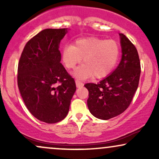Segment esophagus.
Here are the masks:
<instances>
[{
    "instance_id": "obj_1",
    "label": "esophagus",
    "mask_w": 159,
    "mask_h": 159,
    "mask_svg": "<svg viewBox=\"0 0 159 159\" xmlns=\"http://www.w3.org/2000/svg\"><path fill=\"white\" fill-rule=\"evenodd\" d=\"M75 83H76V87H81L84 86V84L82 83L81 81H80L79 80H76Z\"/></svg>"
}]
</instances>
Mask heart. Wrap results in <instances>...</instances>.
I'll return each mask as SVG.
<instances>
[{
  "instance_id": "1",
  "label": "heart",
  "mask_w": 159,
  "mask_h": 159,
  "mask_svg": "<svg viewBox=\"0 0 159 159\" xmlns=\"http://www.w3.org/2000/svg\"><path fill=\"white\" fill-rule=\"evenodd\" d=\"M120 57V46L115 40L98 37L78 39L75 44H67L62 51V61L68 69H73L81 62L84 64L75 72L80 79L93 75L102 78L114 69Z\"/></svg>"
}]
</instances>
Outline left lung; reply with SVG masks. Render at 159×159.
Instances as JSON below:
<instances>
[{
  "label": "left lung",
  "mask_w": 159,
  "mask_h": 159,
  "mask_svg": "<svg viewBox=\"0 0 159 159\" xmlns=\"http://www.w3.org/2000/svg\"><path fill=\"white\" fill-rule=\"evenodd\" d=\"M122 59L114 72L98 84L87 83V106L95 117L107 120L124 112L132 101L139 84L140 63L132 42L120 34Z\"/></svg>",
  "instance_id": "obj_1"
}]
</instances>
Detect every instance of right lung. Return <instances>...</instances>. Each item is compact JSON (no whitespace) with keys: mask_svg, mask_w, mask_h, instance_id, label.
<instances>
[{"mask_svg":"<svg viewBox=\"0 0 159 159\" xmlns=\"http://www.w3.org/2000/svg\"><path fill=\"white\" fill-rule=\"evenodd\" d=\"M67 28L45 29L25 45L18 66V87L27 108L46 123L66 116L76 90L62 63L59 45Z\"/></svg>","mask_w":159,"mask_h":159,"instance_id":"1","label":"right lung"}]
</instances>
